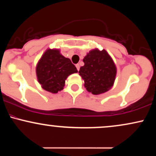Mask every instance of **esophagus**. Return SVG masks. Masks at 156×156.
Wrapping results in <instances>:
<instances>
[{"label": "esophagus", "instance_id": "34e87169", "mask_svg": "<svg viewBox=\"0 0 156 156\" xmlns=\"http://www.w3.org/2000/svg\"><path fill=\"white\" fill-rule=\"evenodd\" d=\"M76 68H77V69H78V70H79V69H80V65H79V64H76Z\"/></svg>", "mask_w": 156, "mask_h": 156}]
</instances>
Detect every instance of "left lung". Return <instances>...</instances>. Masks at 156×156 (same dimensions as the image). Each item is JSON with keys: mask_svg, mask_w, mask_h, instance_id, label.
Wrapping results in <instances>:
<instances>
[{"mask_svg": "<svg viewBox=\"0 0 156 156\" xmlns=\"http://www.w3.org/2000/svg\"><path fill=\"white\" fill-rule=\"evenodd\" d=\"M84 65L78 73L84 80V87L93 94L104 93L112 87L117 68L105 50H92L83 59Z\"/></svg>", "mask_w": 156, "mask_h": 156, "instance_id": "1", "label": "left lung"}]
</instances>
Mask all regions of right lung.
Listing matches in <instances>:
<instances>
[{
	"mask_svg": "<svg viewBox=\"0 0 156 156\" xmlns=\"http://www.w3.org/2000/svg\"><path fill=\"white\" fill-rule=\"evenodd\" d=\"M39 83L44 90L57 93L62 90L69 75L78 73L69 58H65L57 49H48L36 68Z\"/></svg>",
	"mask_w": 156,
	"mask_h": 156,
	"instance_id": "1",
	"label": "right lung"
}]
</instances>
